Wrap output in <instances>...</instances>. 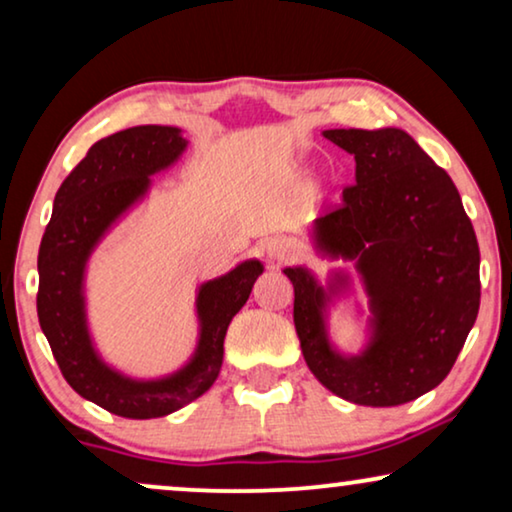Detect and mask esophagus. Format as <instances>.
Listing matches in <instances>:
<instances>
[{
  "label": "esophagus",
  "mask_w": 512,
  "mask_h": 512,
  "mask_svg": "<svg viewBox=\"0 0 512 512\" xmlns=\"http://www.w3.org/2000/svg\"><path fill=\"white\" fill-rule=\"evenodd\" d=\"M263 251L272 263H282L286 258L293 256V244L286 240V237H270V240L265 242Z\"/></svg>",
  "instance_id": "1"
}]
</instances>
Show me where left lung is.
Wrapping results in <instances>:
<instances>
[{"instance_id":"8db88e82","label":"left lung","mask_w":512,"mask_h":512,"mask_svg":"<svg viewBox=\"0 0 512 512\" xmlns=\"http://www.w3.org/2000/svg\"><path fill=\"white\" fill-rule=\"evenodd\" d=\"M352 153L356 184L314 221L324 256L354 261L368 293L370 342L359 356L335 352L326 307L347 286L324 289L307 268H286L293 324L307 368L335 396L370 408L415 401L450 373L478 317L480 249L450 174L408 132L324 130Z\"/></svg>"}]
</instances>
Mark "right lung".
I'll list each match as a JSON object with an SVG mask.
<instances>
[{
	"label": "right lung",
	"mask_w": 512,
	"mask_h": 512,
	"mask_svg": "<svg viewBox=\"0 0 512 512\" xmlns=\"http://www.w3.org/2000/svg\"><path fill=\"white\" fill-rule=\"evenodd\" d=\"M186 149L179 128L137 125L100 139L55 193L53 216L39 247L37 314L60 373L76 394L128 419L165 417L205 394L219 377L230 321L247 303L261 261H244L198 291L200 340L193 359L163 380H132L95 352L86 321L83 275L97 242L142 200L151 174Z\"/></svg>",
	"instance_id": "add662e5"
}]
</instances>
